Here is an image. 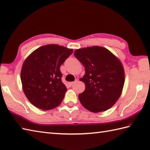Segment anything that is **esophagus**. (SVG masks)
<instances>
[{"mask_svg":"<svg viewBox=\"0 0 150 150\" xmlns=\"http://www.w3.org/2000/svg\"><path fill=\"white\" fill-rule=\"evenodd\" d=\"M76 81H77V80H76L75 81H74V82H69V85H70V86H72V85H73V84H74V83H75V82Z\"/></svg>","mask_w":150,"mask_h":150,"instance_id":"1","label":"esophagus"}]
</instances>
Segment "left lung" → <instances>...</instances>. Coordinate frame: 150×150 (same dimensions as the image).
<instances>
[{"label": "left lung", "instance_id": "8db88e82", "mask_svg": "<svg viewBox=\"0 0 150 150\" xmlns=\"http://www.w3.org/2000/svg\"><path fill=\"white\" fill-rule=\"evenodd\" d=\"M74 55L85 67L80 80L86 89L79 95L81 103L93 113L106 111L119 99L124 84L122 63L106 48L92 46L75 51Z\"/></svg>", "mask_w": 150, "mask_h": 150}]
</instances>
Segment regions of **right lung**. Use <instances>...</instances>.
<instances>
[{
  "label": "right lung",
  "mask_w": 150,
  "mask_h": 150,
  "mask_svg": "<svg viewBox=\"0 0 150 150\" xmlns=\"http://www.w3.org/2000/svg\"><path fill=\"white\" fill-rule=\"evenodd\" d=\"M72 53V49L47 44L25 60L21 72L22 89L33 106L49 110L61 103L67 88L62 82L60 67Z\"/></svg>",
  "instance_id": "1"
}]
</instances>
